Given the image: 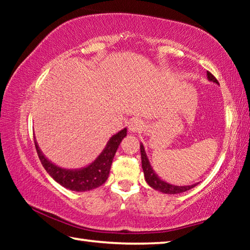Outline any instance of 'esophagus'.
<instances>
[{
  "label": "esophagus",
  "instance_id": "1",
  "mask_svg": "<svg viewBox=\"0 0 250 250\" xmlns=\"http://www.w3.org/2000/svg\"><path fill=\"white\" fill-rule=\"evenodd\" d=\"M143 128H145V124H143V121L141 119L135 118V119L130 122L129 129L131 132H140V131L143 130Z\"/></svg>",
  "mask_w": 250,
  "mask_h": 250
}]
</instances>
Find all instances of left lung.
Returning a JSON list of instances; mask_svg holds the SVG:
<instances>
[{"label": "left lung", "instance_id": "obj_1", "mask_svg": "<svg viewBox=\"0 0 250 250\" xmlns=\"http://www.w3.org/2000/svg\"><path fill=\"white\" fill-rule=\"evenodd\" d=\"M207 77H208V79L211 80V82L218 83L216 77H215L211 73H209V71H207ZM140 150H141L142 168H143V172H145V177H146V181L147 182V184H149L151 188H153L154 189H156V191H160L166 194H177V193L188 191V189H191L195 186V184L189 185V186H175V185L168 184L167 182H163L162 180H160L158 175L155 174L153 170H152V167H150L149 160L146 158L145 147H143L142 143L140 146Z\"/></svg>", "mask_w": 250, "mask_h": 250}]
</instances>
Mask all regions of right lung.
I'll return each instance as SVG.
<instances>
[{
    "label": "right lung",
    "mask_w": 250,
    "mask_h": 250,
    "mask_svg": "<svg viewBox=\"0 0 250 250\" xmlns=\"http://www.w3.org/2000/svg\"><path fill=\"white\" fill-rule=\"evenodd\" d=\"M125 135L126 129L121 130L120 132L113 135L109 140L107 146L104 147L103 153L97 158L95 162H92L89 167L80 168V170H66V168L54 166L42 154L36 141L35 147L44 168L55 181L71 191L84 192L98 188L107 181L113 156Z\"/></svg>",
    "instance_id": "1"
}]
</instances>
